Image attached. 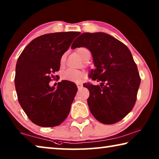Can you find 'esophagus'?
Wrapping results in <instances>:
<instances>
[{"label":"esophagus","instance_id":"1","mask_svg":"<svg viewBox=\"0 0 159 159\" xmlns=\"http://www.w3.org/2000/svg\"><path fill=\"white\" fill-rule=\"evenodd\" d=\"M76 85H77V87H78V89H81V88L83 87V84H76Z\"/></svg>","mask_w":159,"mask_h":159}]
</instances>
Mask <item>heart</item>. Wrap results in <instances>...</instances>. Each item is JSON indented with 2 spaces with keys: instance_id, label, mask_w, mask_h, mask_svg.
<instances>
[{
  "instance_id": "obj_1",
  "label": "heart",
  "mask_w": 159,
  "mask_h": 159,
  "mask_svg": "<svg viewBox=\"0 0 159 159\" xmlns=\"http://www.w3.org/2000/svg\"><path fill=\"white\" fill-rule=\"evenodd\" d=\"M77 53L79 54L80 57L85 61L87 59V57L90 55V52L87 48L85 47H80L77 49ZM66 54H63L61 59H60V63L63 65L66 61ZM61 77L64 80H68V81L74 82V83H79L81 81V80L85 77L84 73H83L80 70H74V69H67L62 73Z\"/></svg>"
}]
</instances>
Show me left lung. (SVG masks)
Segmentation results:
<instances>
[{"label": "left lung", "mask_w": 159, "mask_h": 159, "mask_svg": "<svg viewBox=\"0 0 159 159\" xmlns=\"http://www.w3.org/2000/svg\"><path fill=\"white\" fill-rule=\"evenodd\" d=\"M77 47L91 52L95 69L90 70L89 77L100 82L97 85L84 84L90 92L87 102L90 112L102 124L119 122L134 107L141 82L129 49L104 32L80 34L71 45L72 49Z\"/></svg>", "instance_id": "obj_1"}]
</instances>
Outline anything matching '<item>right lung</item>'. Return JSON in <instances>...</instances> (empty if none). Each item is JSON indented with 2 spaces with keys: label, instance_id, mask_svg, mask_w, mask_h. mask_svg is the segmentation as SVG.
Segmentation results:
<instances>
[{
  "label": "right lung",
  "instance_id": "1",
  "mask_svg": "<svg viewBox=\"0 0 159 159\" xmlns=\"http://www.w3.org/2000/svg\"><path fill=\"white\" fill-rule=\"evenodd\" d=\"M79 32L45 34L34 39L17 59L15 85L20 106L29 119L43 127L59 125L69 115L78 90L74 83L49 82L59 70L60 59Z\"/></svg>",
  "mask_w": 159,
  "mask_h": 159
}]
</instances>
